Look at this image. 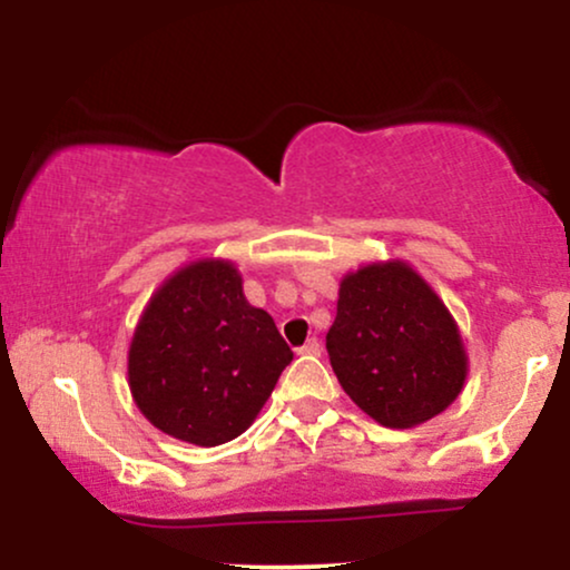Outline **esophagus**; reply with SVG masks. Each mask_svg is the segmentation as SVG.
<instances>
[{"instance_id":"34e87169","label":"esophagus","mask_w":570,"mask_h":570,"mask_svg":"<svg viewBox=\"0 0 570 570\" xmlns=\"http://www.w3.org/2000/svg\"><path fill=\"white\" fill-rule=\"evenodd\" d=\"M299 356H322V343H318L316 337H311L303 348H297Z\"/></svg>"}]
</instances>
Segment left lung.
Wrapping results in <instances>:
<instances>
[{"instance_id":"obj_1","label":"left lung","mask_w":570,"mask_h":570,"mask_svg":"<svg viewBox=\"0 0 570 570\" xmlns=\"http://www.w3.org/2000/svg\"><path fill=\"white\" fill-rule=\"evenodd\" d=\"M326 351L345 394L385 429L440 415L469 375L455 318L404 259L345 273Z\"/></svg>"}]
</instances>
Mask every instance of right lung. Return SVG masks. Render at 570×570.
<instances>
[{
	"label": "right lung",
	"instance_id": "1",
	"mask_svg": "<svg viewBox=\"0 0 570 570\" xmlns=\"http://www.w3.org/2000/svg\"><path fill=\"white\" fill-rule=\"evenodd\" d=\"M294 353L263 307L248 305L230 259H195L149 297L128 348L141 415L174 440L217 448L265 407Z\"/></svg>",
	"mask_w": 570,
	"mask_h": 570
}]
</instances>
